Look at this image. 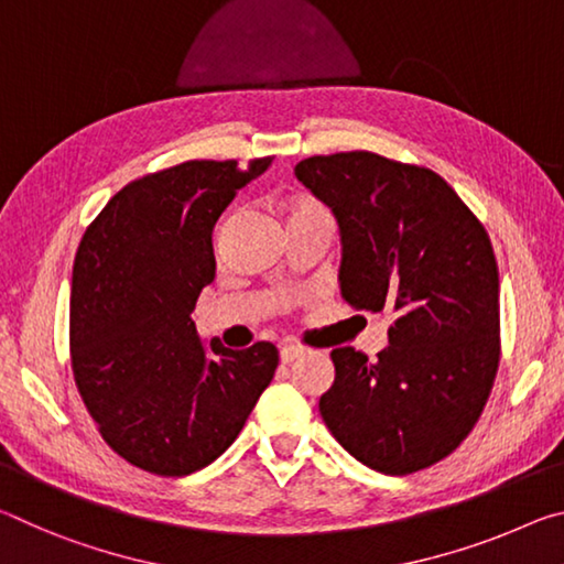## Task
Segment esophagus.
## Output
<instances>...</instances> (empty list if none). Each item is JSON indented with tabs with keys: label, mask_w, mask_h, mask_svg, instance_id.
<instances>
[{
	"label": "esophagus",
	"mask_w": 564,
	"mask_h": 564,
	"mask_svg": "<svg viewBox=\"0 0 564 564\" xmlns=\"http://www.w3.org/2000/svg\"><path fill=\"white\" fill-rule=\"evenodd\" d=\"M304 355H307V349L300 347V345H284L280 349V359H282L284 365H290V362H294V359H300Z\"/></svg>",
	"instance_id": "1"
}]
</instances>
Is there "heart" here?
<instances>
[{
	"mask_svg": "<svg viewBox=\"0 0 564 564\" xmlns=\"http://www.w3.org/2000/svg\"><path fill=\"white\" fill-rule=\"evenodd\" d=\"M307 215H329V212L325 205H319V202L312 197H297L288 205V221L297 217H307Z\"/></svg>",
	"mask_w": 564,
	"mask_h": 564,
	"instance_id": "heart-1",
	"label": "heart"
}]
</instances>
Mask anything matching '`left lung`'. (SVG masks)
Here are the masks:
<instances>
[{
    "label": "left lung",
    "mask_w": 564,
    "mask_h": 564,
    "mask_svg": "<svg viewBox=\"0 0 564 564\" xmlns=\"http://www.w3.org/2000/svg\"><path fill=\"white\" fill-rule=\"evenodd\" d=\"M297 180L335 212L339 290L392 317L382 352L332 349L319 414L382 475H410L459 447L500 365V274L492 242L437 172L375 152L307 156Z\"/></svg>",
    "instance_id": "8db88e82"
}]
</instances>
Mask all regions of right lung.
I'll list each match as a JSON object with an SVG mask.
<instances>
[{
	"label": "right lung",
	"instance_id": "add662e5",
	"mask_svg": "<svg viewBox=\"0 0 564 564\" xmlns=\"http://www.w3.org/2000/svg\"><path fill=\"white\" fill-rule=\"evenodd\" d=\"M270 164L192 160L144 174L107 202L74 257V382L107 445L152 475L215 463L280 365L272 343L205 345L192 319L215 280L212 229Z\"/></svg>",
	"mask_w": 564,
	"mask_h": 564
}]
</instances>
